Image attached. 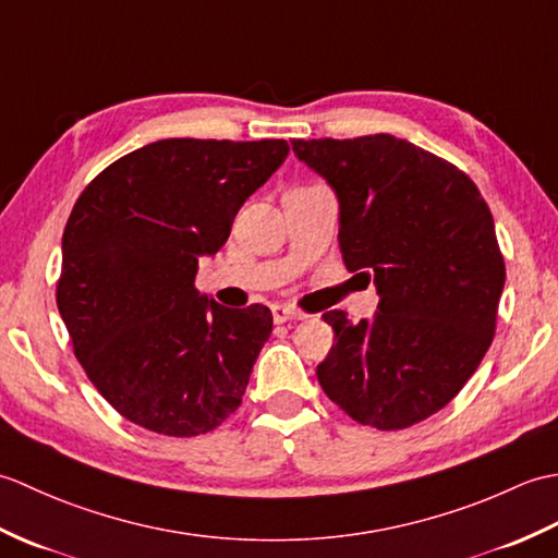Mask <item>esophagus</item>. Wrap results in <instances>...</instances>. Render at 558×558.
Segmentation results:
<instances>
[{
    "mask_svg": "<svg viewBox=\"0 0 558 558\" xmlns=\"http://www.w3.org/2000/svg\"><path fill=\"white\" fill-rule=\"evenodd\" d=\"M300 318H304L302 312L298 310H290V306H272V322L276 324H288V322H300Z\"/></svg>",
    "mask_w": 558,
    "mask_h": 558,
    "instance_id": "34e87169",
    "label": "esophagus"
}]
</instances>
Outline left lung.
Returning <instances> with one entry per match:
<instances>
[{"mask_svg":"<svg viewBox=\"0 0 558 558\" xmlns=\"http://www.w3.org/2000/svg\"><path fill=\"white\" fill-rule=\"evenodd\" d=\"M292 150L333 186L342 260L381 298L372 322L324 314L336 342L318 384L354 422L408 429L460 393L494 340L506 266L492 210L465 172L405 138Z\"/></svg>","mask_w":558,"mask_h":558,"instance_id":"1","label":"left lung"}]
</instances>
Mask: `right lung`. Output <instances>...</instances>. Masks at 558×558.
Masks as SVG:
<instances>
[{
    "label": "right lung",
    "mask_w": 558,
    "mask_h": 558,
    "mask_svg": "<svg viewBox=\"0 0 558 558\" xmlns=\"http://www.w3.org/2000/svg\"><path fill=\"white\" fill-rule=\"evenodd\" d=\"M288 153L282 138H165L83 189L62 236L57 306L83 372L129 422L198 436L242 405L270 310H228L194 280Z\"/></svg>",
    "instance_id": "1"
}]
</instances>
